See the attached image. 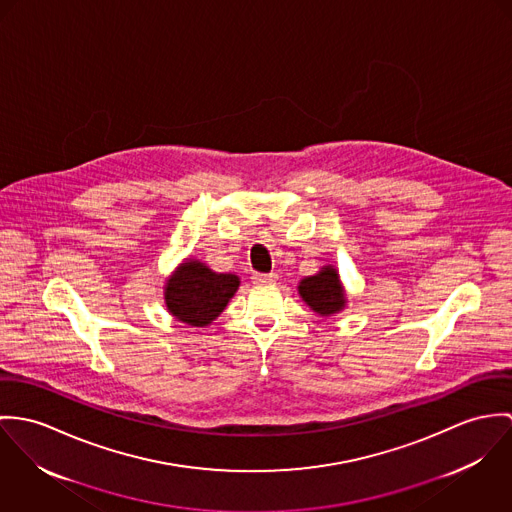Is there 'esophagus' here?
Instances as JSON below:
<instances>
[{
	"instance_id": "1",
	"label": "esophagus",
	"mask_w": 512,
	"mask_h": 512,
	"mask_svg": "<svg viewBox=\"0 0 512 512\" xmlns=\"http://www.w3.org/2000/svg\"><path fill=\"white\" fill-rule=\"evenodd\" d=\"M277 275L275 273H269V275H253V283L259 284V286H267V284H275L277 283Z\"/></svg>"
}]
</instances>
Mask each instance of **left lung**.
Listing matches in <instances>:
<instances>
[{"mask_svg":"<svg viewBox=\"0 0 512 512\" xmlns=\"http://www.w3.org/2000/svg\"><path fill=\"white\" fill-rule=\"evenodd\" d=\"M298 294L322 318L336 316L347 306V292L334 265H324L316 275L304 277L298 283Z\"/></svg>","mask_w":512,"mask_h":512,"instance_id":"1","label":"left lung"}]
</instances>
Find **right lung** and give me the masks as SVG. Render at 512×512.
Here are the masks:
<instances>
[{"label":"right lung","instance_id":"obj_1","mask_svg":"<svg viewBox=\"0 0 512 512\" xmlns=\"http://www.w3.org/2000/svg\"><path fill=\"white\" fill-rule=\"evenodd\" d=\"M239 277L216 273L200 259H184L165 283V304L174 320L192 328L210 326L239 288Z\"/></svg>","mask_w":512,"mask_h":512}]
</instances>
